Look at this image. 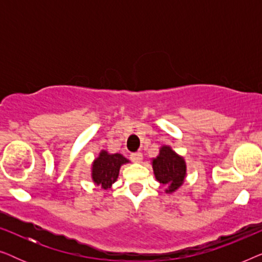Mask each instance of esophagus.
I'll return each mask as SVG.
<instances>
[{
    "label": "esophagus",
    "instance_id": "34e87169",
    "mask_svg": "<svg viewBox=\"0 0 262 262\" xmlns=\"http://www.w3.org/2000/svg\"><path fill=\"white\" fill-rule=\"evenodd\" d=\"M130 159H131L132 162L139 163L143 160V155L141 152H134V154H131V155H130Z\"/></svg>",
    "mask_w": 262,
    "mask_h": 262
}]
</instances>
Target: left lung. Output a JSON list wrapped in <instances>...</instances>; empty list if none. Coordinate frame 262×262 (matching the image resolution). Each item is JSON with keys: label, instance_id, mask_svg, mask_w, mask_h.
<instances>
[{"label": "left lung", "instance_id": "1", "mask_svg": "<svg viewBox=\"0 0 262 262\" xmlns=\"http://www.w3.org/2000/svg\"><path fill=\"white\" fill-rule=\"evenodd\" d=\"M152 168L157 181L168 186L167 192H174L184 182L186 175L185 161L169 146L161 148L160 155L152 161Z\"/></svg>", "mask_w": 262, "mask_h": 262}]
</instances>
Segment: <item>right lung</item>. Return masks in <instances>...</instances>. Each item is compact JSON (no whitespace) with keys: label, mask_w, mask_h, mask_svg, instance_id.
Listing matches in <instances>:
<instances>
[{"label":"right lung","mask_w":262,"mask_h":262,"mask_svg":"<svg viewBox=\"0 0 262 262\" xmlns=\"http://www.w3.org/2000/svg\"><path fill=\"white\" fill-rule=\"evenodd\" d=\"M128 161L120 154L101 151L93 163V180L102 188H108L117 180L121 164Z\"/></svg>","instance_id":"add662e5"}]
</instances>
